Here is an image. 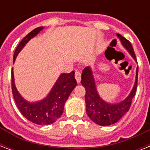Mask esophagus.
<instances>
[{"label":"esophagus","mask_w":150,"mask_h":150,"mask_svg":"<svg viewBox=\"0 0 150 150\" xmlns=\"http://www.w3.org/2000/svg\"><path fill=\"white\" fill-rule=\"evenodd\" d=\"M75 77L78 83H79L81 82V72L80 71H75Z\"/></svg>","instance_id":"1"}]
</instances>
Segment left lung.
<instances>
[{"label": "left lung", "mask_w": 150, "mask_h": 150, "mask_svg": "<svg viewBox=\"0 0 150 150\" xmlns=\"http://www.w3.org/2000/svg\"><path fill=\"white\" fill-rule=\"evenodd\" d=\"M117 36L119 38L124 47L128 50L132 58L137 62L135 52L130 42L120 34L117 33ZM137 82L138 68H136L135 84L129 95L121 102L110 103L104 101L99 95L91 68H85L82 73L81 83L86 89L85 101L86 105L87 115L92 121L99 125H110L117 122L130 108L132 101L137 89Z\"/></svg>", "instance_id": "obj_1"}]
</instances>
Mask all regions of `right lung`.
<instances>
[{
    "mask_svg": "<svg viewBox=\"0 0 150 150\" xmlns=\"http://www.w3.org/2000/svg\"><path fill=\"white\" fill-rule=\"evenodd\" d=\"M43 29V26L38 27L22 39L15 50L13 62H15L16 57L25 44ZM76 85L77 82L75 78V71L68 74L62 73L45 98L37 102H29L20 95L16 89L13 69L11 71V89L18 108L25 118L39 125L53 124L61 116L64 103Z\"/></svg>",
    "mask_w": 150,
    "mask_h": 150,
    "instance_id": "right-lung-1",
    "label": "right lung"
}]
</instances>
